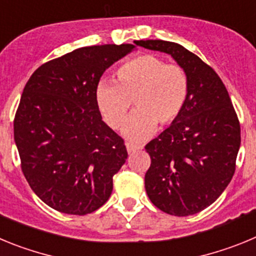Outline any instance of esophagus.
I'll return each mask as SVG.
<instances>
[{"instance_id":"obj_1","label":"esophagus","mask_w":256,"mask_h":256,"mask_svg":"<svg viewBox=\"0 0 256 256\" xmlns=\"http://www.w3.org/2000/svg\"><path fill=\"white\" fill-rule=\"evenodd\" d=\"M126 151H128V154H132V152H134V151L140 150V146H137V144H130V142H126Z\"/></svg>"}]
</instances>
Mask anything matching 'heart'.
<instances>
[{
	"instance_id": "b5f03b06",
	"label": "heart",
	"mask_w": 256,
	"mask_h": 256,
	"mask_svg": "<svg viewBox=\"0 0 256 256\" xmlns=\"http://www.w3.org/2000/svg\"><path fill=\"white\" fill-rule=\"evenodd\" d=\"M118 83L102 79L96 87V102L106 123L119 128L133 101L134 112L122 134L132 142L146 141L158 124L174 123L188 97L190 82L183 68L155 55L134 58L118 68Z\"/></svg>"
}]
</instances>
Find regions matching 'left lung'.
I'll return each mask as SVG.
<instances>
[{"mask_svg": "<svg viewBox=\"0 0 256 256\" xmlns=\"http://www.w3.org/2000/svg\"><path fill=\"white\" fill-rule=\"evenodd\" d=\"M134 44L170 55L188 76L183 112L144 148L151 158L144 188L166 214L194 216L210 206L234 177L241 144L236 112L218 74L195 54L168 40Z\"/></svg>", "mask_w": 256, "mask_h": 256, "instance_id": "left-lung-1", "label": "left lung"}]
</instances>
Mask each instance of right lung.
<instances>
[{"mask_svg": "<svg viewBox=\"0 0 256 256\" xmlns=\"http://www.w3.org/2000/svg\"><path fill=\"white\" fill-rule=\"evenodd\" d=\"M133 44L76 48L40 65L24 87L14 138L22 170L52 209L84 216L102 206L126 162L123 140L102 120L96 87Z\"/></svg>", "mask_w": 256, "mask_h": 256, "instance_id": "1", "label": "right lung"}]
</instances>
